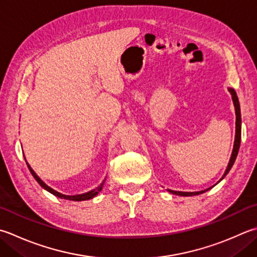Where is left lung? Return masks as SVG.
I'll use <instances>...</instances> for the list:
<instances>
[{
	"instance_id": "left-lung-1",
	"label": "left lung",
	"mask_w": 257,
	"mask_h": 257,
	"mask_svg": "<svg viewBox=\"0 0 257 257\" xmlns=\"http://www.w3.org/2000/svg\"><path fill=\"white\" fill-rule=\"evenodd\" d=\"M228 91L232 94V99H233V102H234V107H235V114H236V133H235V142H234V148H233V153L232 156H230V159H229V163L227 168H226L224 176L222 177V179L225 177L226 175L228 174V172L230 170V168L233 167V165L236 160V157H237V154H238V150H239V145H240V132H242V118H240V108H239V101H238V98H237V94H236L235 90L232 88H228ZM220 179V180H222ZM212 188V187H210ZM208 188V189H210ZM208 189H205V190H200V192H176V190H170L168 189L169 193L175 194V195H178V196H195V195H199V194H203L205 192H207Z\"/></svg>"
}]
</instances>
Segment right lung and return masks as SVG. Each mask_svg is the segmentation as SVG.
I'll list each match as a JSON object with an SVG mask.
<instances>
[{
  "label": "right lung",
  "mask_w": 257,
  "mask_h": 257,
  "mask_svg": "<svg viewBox=\"0 0 257 257\" xmlns=\"http://www.w3.org/2000/svg\"><path fill=\"white\" fill-rule=\"evenodd\" d=\"M27 165H28V167H29V169H30V172H31V174H32V176L33 177L35 178V180H37V182L40 184V186H41V187H43L45 190H48L49 193H51V194H53L54 196H57V197H59V198H63V199H68V200H74V202H81V200H88V199H91V198H93L94 196H97L98 194H99V192L100 190L102 189V187H103V185H104V182H105V179L103 180V182L100 184V186H98L97 188H94V189H92V190H90V192H88V193H84V194H80V195H73V196H69V195H63V194H60V193H58L57 190H54V189H52L51 187H49V186L45 184L43 180H41L40 179V177L39 176L34 173V170L31 168V166H30L28 163H27Z\"/></svg>",
  "instance_id": "obj_1"
}]
</instances>
